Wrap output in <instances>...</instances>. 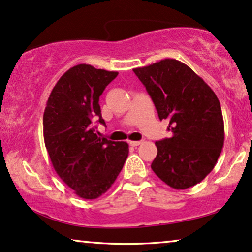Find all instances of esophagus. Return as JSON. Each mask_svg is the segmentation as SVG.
<instances>
[{"label": "esophagus", "instance_id": "1", "mask_svg": "<svg viewBox=\"0 0 252 252\" xmlns=\"http://www.w3.org/2000/svg\"><path fill=\"white\" fill-rule=\"evenodd\" d=\"M143 142L142 140H131V142H129V144L131 146H138V145H140V144H142Z\"/></svg>", "mask_w": 252, "mask_h": 252}]
</instances>
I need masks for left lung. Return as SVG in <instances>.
Returning <instances> with one entry per match:
<instances>
[{"label": "left lung", "instance_id": "obj_1", "mask_svg": "<svg viewBox=\"0 0 252 252\" xmlns=\"http://www.w3.org/2000/svg\"><path fill=\"white\" fill-rule=\"evenodd\" d=\"M146 87L160 120H168L170 138L156 142L151 168L173 189L202 182L216 166L223 146L224 126L212 89L184 63L161 60L133 69Z\"/></svg>", "mask_w": 252, "mask_h": 252}]
</instances>
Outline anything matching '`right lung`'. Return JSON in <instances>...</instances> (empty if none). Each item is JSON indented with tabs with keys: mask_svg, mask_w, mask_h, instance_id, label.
<instances>
[{
	"mask_svg": "<svg viewBox=\"0 0 252 252\" xmlns=\"http://www.w3.org/2000/svg\"><path fill=\"white\" fill-rule=\"evenodd\" d=\"M117 75L90 64L72 66L54 86L43 113V138L54 169L83 199L105 193L128 158V144L100 138L92 124H106L99 98Z\"/></svg>",
	"mask_w": 252,
	"mask_h": 252,
	"instance_id": "1",
	"label": "right lung"
}]
</instances>
